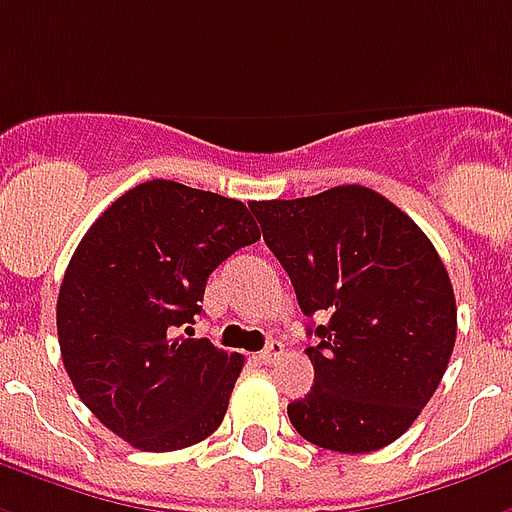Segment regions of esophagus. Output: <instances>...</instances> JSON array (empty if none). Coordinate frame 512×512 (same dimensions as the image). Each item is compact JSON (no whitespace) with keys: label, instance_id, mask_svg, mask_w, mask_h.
<instances>
[{"label":"esophagus","instance_id":"obj_1","mask_svg":"<svg viewBox=\"0 0 512 512\" xmlns=\"http://www.w3.org/2000/svg\"><path fill=\"white\" fill-rule=\"evenodd\" d=\"M282 350H285V347H282V342H271L266 347V350L257 355V358H260V363H266V366H271V363L279 361V355H282Z\"/></svg>","mask_w":512,"mask_h":512}]
</instances>
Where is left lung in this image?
Here are the masks:
<instances>
[{
  "label": "left lung",
  "instance_id": "1",
  "mask_svg": "<svg viewBox=\"0 0 512 512\" xmlns=\"http://www.w3.org/2000/svg\"><path fill=\"white\" fill-rule=\"evenodd\" d=\"M263 241L290 276L320 342L314 385L287 404L295 431L336 453H372L410 429L456 344V295L426 233L358 184L255 200Z\"/></svg>",
  "mask_w": 512,
  "mask_h": 512
}]
</instances>
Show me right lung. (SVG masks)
<instances>
[{"mask_svg":"<svg viewBox=\"0 0 512 512\" xmlns=\"http://www.w3.org/2000/svg\"><path fill=\"white\" fill-rule=\"evenodd\" d=\"M260 227L241 200L154 179L102 211L64 271L56 331L75 393L132 448L214 434L244 358L189 339L211 271Z\"/></svg>","mask_w":512,"mask_h":512,"instance_id":"1","label":"right lung"}]
</instances>
